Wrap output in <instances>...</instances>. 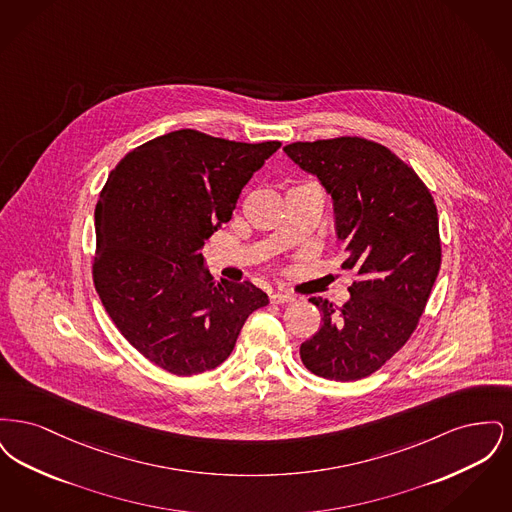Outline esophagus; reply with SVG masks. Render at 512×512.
Masks as SVG:
<instances>
[{"instance_id": "obj_1", "label": "esophagus", "mask_w": 512, "mask_h": 512, "mask_svg": "<svg viewBox=\"0 0 512 512\" xmlns=\"http://www.w3.org/2000/svg\"><path fill=\"white\" fill-rule=\"evenodd\" d=\"M295 299V295L293 293L288 292H272L270 293V301L272 303H290Z\"/></svg>"}]
</instances>
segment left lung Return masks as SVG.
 <instances>
[{
	"label": "left lung",
	"instance_id": "8db88e82",
	"mask_svg": "<svg viewBox=\"0 0 512 512\" xmlns=\"http://www.w3.org/2000/svg\"><path fill=\"white\" fill-rule=\"evenodd\" d=\"M284 151L332 197L343 268L359 278L341 309L309 299L322 326L301 343V361L328 380L366 378L407 343L424 313L441 265L436 203L409 165L363 138Z\"/></svg>",
	"mask_w": 512,
	"mask_h": 512
}]
</instances>
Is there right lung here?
<instances>
[{"instance_id":"add662e5","label":"right lung","mask_w":512,"mask_h":512,"mask_svg":"<svg viewBox=\"0 0 512 512\" xmlns=\"http://www.w3.org/2000/svg\"><path fill=\"white\" fill-rule=\"evenodd\" d=\"M280 146L186 128L132 149L109 174L96 207V292L122 336L167 372L224 363L247 317L268 305L251 282H217L201 249Z\"/></svg>"}]
</instances>
